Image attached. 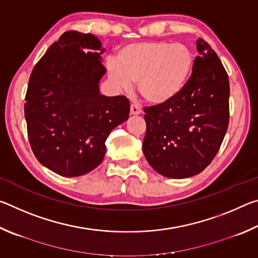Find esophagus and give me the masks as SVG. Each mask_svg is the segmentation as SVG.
Masks as SVG:
<instances>
[{
  "instance_id": "1",
  "label": "esophagus",
  "mask_w": 258,
  "mask_h": 258,
  "mask_svg": "<svg viewBox=\"0 0 258 258\" xmlns=\"http://www.w3.org/2000/svg\"><path fill=\"white\" fill-rule=\"evenodd\" d=\"M130 111H131V115H141L142 113V109L140 108V106H138V104H131V108H130Z\"/></svg>"
}]
</instances>
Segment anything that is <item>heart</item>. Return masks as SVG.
<instances>
[{
    "mask_svg": "<svg viewBox=\"0 0 258 258\" xmlns=\"http://www.w3.org/2000/svg\"><path fill=\"white\" fill-rule=\"evenodd\" d=\"M194 64V52L182 43H134L121 47L117 63H109V77L126 91L138 83L139 92L148 102L165 104L182 92Z\"/></svg>",
    "mask_w": 258,
    "mask_h": 258,
    "instance_id": "1",
    "label": "heart"
}]
</instances>
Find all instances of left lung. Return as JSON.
<instances>
[{
    "label": "left lung",
    "instance_id": "8db88e82",
    "mask_svg": "<svg viewBox=\"0 0 258 258\" xmlns=\"http://www.w3.org/2000/svg\"><path fill=\"white\" fill-rule=\"evenodd\" d=\"M199 55L182 92L165 104L145 108V157L156 172L186 178L203 172L216 156L229 125L230 84L211 45L197 41Z\"/></svg>",
    "mask_w": 258,
    "mask_h": 258
}]
</instances>
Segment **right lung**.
<instances>
[{
	"label": "right lung",
	"instance_id": "add662e5",
	"mask_svg": "<svg viewBox=\"0 0 258 258\" xmlns=\"http://www.w3.org/2000/svg\"><path fill=\"white\" fill-rule=\"evenodd\" d=\"M102 44L92 34L63 33L34 67L25 102L30 147L40 163L61 176L93 171L111 131L127 120L124 95L100 94L106 68Z\"/></svg>",
	"mask_w": 258,
	"mask_h": 258
}]
</instances>
